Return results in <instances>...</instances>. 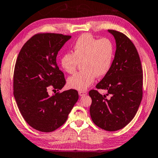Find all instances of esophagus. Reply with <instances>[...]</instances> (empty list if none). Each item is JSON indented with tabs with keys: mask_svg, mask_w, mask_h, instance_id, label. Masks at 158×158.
<instances>
[{
	"mask_svg": "<svg viewBox=\"0 0 158 158\" xmlns=\"http://www.w3.org/2000/svg\"><path fill=\"white\" fill-rule=\"evenodd\" d=\"M78 94H79V95H80V96L82 97V96L86 95V94H87V92H85V91H79Z\"/></svg>",
	"mask_w": 158,
	"mask_h": 158,
	"instance_id": "esophagus-1",
	"label": "esophagus"
}]
</instances>
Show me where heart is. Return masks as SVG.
I'll list each match as a JSON object with an SVG mask.
<instances>
[{"label": "heart", "instance_id": "b5f03b06", "mask_svg": "<svg viewBox=\"0 0 158 158\" xmlns=\"http://www.w3.org/2000/svg\"><path fill=\"white\" fill-rule=\"evenodd\" d=\"M114 57L112 42L106 38L100 40L89 34L81 35L75 42L71 53L60 58L62 69L73 73L81 62V71L68 79L70 88L83 91L93 83L97 77H102L110 71Z\"/></svg>", "mask_w": 158, "mask_h": 158}]
</instances>
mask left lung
Here are the masks:
<instances>
[{
    "instance_id": "obj_1",
    "label": "left lung",
    "mask_w": 158,
    "mask_h": 158,
    "mask_svg": "<svg viewBox=\"0 0 158 158\" xmlns=\"http://www.w3.org/2000/svg\"><path fill=\"white\" fill-rule=\"evenodd\" d=\"M116 41V52L110 71L96 88L91 89V118L98 127L115 131L125 127L134 117L143 97V70L137 49L130 39L120 31L109 30ZM110 95V98L106 96Z\"/></svg>"
}]
</instances>
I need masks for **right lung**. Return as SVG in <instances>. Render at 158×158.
Instances as JSON below:
<instances>
[{"label":"right lung","mask_w":158,"mask_h":158,"mask_svg":"<svg viewBox=\"0 0 158 158\" xmlns=\"http://www.w3.org/2000/svg\"><path fill=\"white\" fill-rule=\"evenodd\" d=\"M71 36L40 33L22 47L15 65L13 94L24 119L42 132H52L64 124L78 99L71 89L50 96L65 84L64 74L56 64L59 51Z\"/></svg>","instance_id":"obj_1"}]
</instances>
